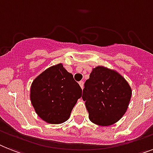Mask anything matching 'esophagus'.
<instances>
[{"label":"esophagus","mask_w":153,"mask_h":153,"mask_svg":"<svg viewBox=\"0 0 153 153\" xmlns=\"http://www.w3.org/2000/svg\"><path fill=\"white\" fill-rule=\"evenodd\" d=\"M79 86H80V88H81V89H83V88H84V81H79Z\"/></svg>","instance_id":"1"}]
</instances>
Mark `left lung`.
<instances>
[{
    "label": "left lung",
    "mask_w": 153,
    "mask_h": 153,
    "mask_svg": "<svg viewBox=\"0 0 153 153\" xmlns=\"http://www.w3.org/2000/svg\"><path fill=\"white\" fill-rule=\"evenodd\" d=\"M131 88L116 70L104 66L92 69L84 84L82 98L92 123L110 126L121 119L129 105Z\"/></svg>",
    "instance_id": "1"
}]
</instances>
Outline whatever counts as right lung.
I'll return each mask as SVG.
<instances>
[{
  "mask_svg": "<svg viewBox=\"0 0 153 153\" xmlns=\"http://www.w3.org/2000/svg\"><path fill=\"white\" fill-rule=\"evenodd\" d=\"M81 95V88L62 63L45 69L34 79L30 88V100L35 112L43 120L52 124L67 120Z\"/></svg>",
  "mask_w": 153,
  "mask_h": 153,
  "instance_id": "add662e5",
  "label": "right lung"
}]
</instances>
